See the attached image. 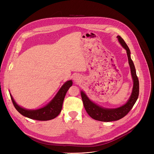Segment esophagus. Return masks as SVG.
Instances as JSON below:
<instances>
[{"label":"esophagus","instance_id":"esophagus-1","mask_svg":"<svg viewBox=\"0 0 154 154\" xmlns=\"http://www.w3.org/2000/svg\"><path fill=\"white\" fill-rule=\"evenodd\" d=\"M74 79L75 81H77V80H78V77H77V76L74 77Z\"/></svg>","mask_w":154,"mask_h":154}]
</instances>
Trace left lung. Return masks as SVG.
Returning a JSON list of instances; mask_svg holds the SVG:
<instances>
[{"mask_svg": "<svg viewBox=\"0 0 154 154\" xmlns=\"http://www.w3.org/2000/svg\"><path fill=\"white\" fill-rule=\"evenodd\" d=\"M117 38H118V40L121 44L122 47L127 51L128 63L131 70V74L134 80V88L132 93H131V95L128 102L123 106H121V107L115 109H106L102 108L91 102L88 99V97L86 96V94L82 91L81 96L84 107L87 113L93 119L99 121L110 122L118 121L124 118L128 113V112L131 110V109L133 108L139 96V80L137 75L134 62L130 58V49L124 39L120 36H118Z\"/></svg>", "mask_w": 154, "mask_h": 154, "instance_id": "left-lung-1", "label": "left lung"}]
</instances>
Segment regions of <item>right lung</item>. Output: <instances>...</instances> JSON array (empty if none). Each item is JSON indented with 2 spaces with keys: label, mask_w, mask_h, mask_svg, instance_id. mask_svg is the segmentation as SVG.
Instances as JSON below:
<instances>
[{
  "label": "right lung",
  "mask_w": 154,
  "mask_h": 154,
  "mask_svg": "<svg viewBox=\"0 0 154 154\" xmlns=\"http://www.w3.org/2000/svg\"><path fill=\"white\" fill-rule=\"evenodd\" d=\"M72 85V82L71 80L66 82L49 104L42 108L36 109V110H28V109L19 106L15 102L11 95L10 94L14 106L17 109V111L22 115L32 119L48 121L54 119L60 113L65 95Z\"/></svg>",
  "instance_id": "1"
}]
</instances>
